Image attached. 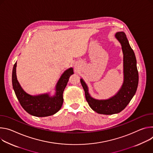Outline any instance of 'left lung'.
Masks as SVG:
<instances>
[{"mask_svg":"<svg viewBox=\"0 0 153 153\" xmlns=\"http://www.w3.org/2000/svg\"><path fill=\"white\" fill-rule=\"evenodd\" d=\"M115 38L120 42L123 54V82L121 88L114 96L98 100L93 98L89 92L87 84L80 79L89 106L98 114L112 115L123 111L136 92L139 83V73L134 52L123 31L117 32Z\"/></svg>","mask_w":153,"mask_h":153,"instance_id":"left-lung-1","label":"left lung"}]
</instances>
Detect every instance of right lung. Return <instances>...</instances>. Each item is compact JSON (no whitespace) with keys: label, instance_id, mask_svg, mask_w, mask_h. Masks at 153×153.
<instances>
[{"label":"right lung","instance_id":"1","mask_svg":"<svg viewBox=\"0 0 153 153\" xmlns=\"http://www.w3.org/2000/svg\"><path fill=\"white\" fill-rule=\"evenodd\" d=\"M17 62L12 72V84L15 94L24 109L29 114L44 117L52 115L58 112L63 103V92L71 75L74 74L72 67L65 70L58 81L55 88V93L52 96L45 93L32 95L27 93L21 87L16 76Z\"/></svg>","mask_w":153,"mask_h":153}]
</instances>
